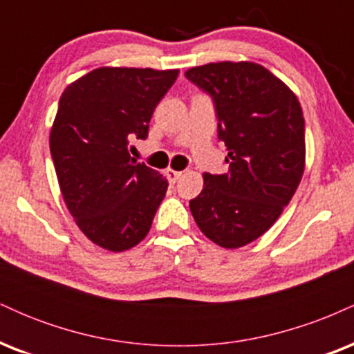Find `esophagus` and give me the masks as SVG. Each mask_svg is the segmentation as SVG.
Segmentation results:
<instances>
[{
  "label": "esophagus",
  "instance_id": "34e87169",
  "mask_svg": "<svg viewBox=\"0 0 354 354\" xmlns=\"http://www.w3.org/2000/svg\"><path fill=\"white\" fill-rule=\"evenodd\" d=\"M181 171H176V169H166V176H168V181L171 183V185H174V183H176L178 180H180V176H181Z\"/></svg>",
  "mask_w": 354,
  "mask_h": 354
}]
</instances>
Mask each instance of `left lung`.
<instances>
[{"mask_svg": "<svg viewBox=\"0 0 354 354\" xmlns=\"http://www.w3.org/2000/svg\"><path fill=\"white\" fill-rule=\"evenodd\" d=\"M213 98L228 173L203 174L189 209L206 238L234 250L265 234L303 178L304 118L281 80L251 61H221L185 73Z\"/></svg>", "mask_w": 354, "mask_h": 354, "instance_id": "8db88e82", "label": "left lung"}]
</instances>
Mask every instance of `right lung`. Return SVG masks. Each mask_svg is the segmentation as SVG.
<instances>
[{"label": "right lung", "mask_w": 354, "mask_h": 354, "mask_svg": "<svg viewBox=\"0 0 354 354\" xmlns=\"http://www.w3.org/2000/svg\"><path fill=\"white\" fill-rule=\"evenodd\" d=\"M178 70L103 66L63 91L50 149L63 200L88 239L109 251L143 241L168 181L129 156Z\"/></svg>", "instance_id": "right-lung-1"}]
</instances>
